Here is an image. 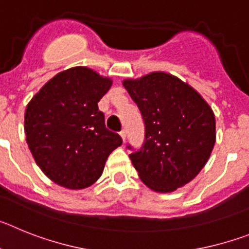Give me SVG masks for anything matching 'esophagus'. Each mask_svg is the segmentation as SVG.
I'll use <instances>...</instances> for the list:
<instances>
[{
    "instance_id": "1",
    "label": "esophagus",
    "mask_w": 249,
    "mask_h": 249,
    "mask_svg": "<svg viewBox=\"0 0 249 249\" xmlns=\"http://www.w3.org/2000/svg\"><path fill=\"white\" fill-rule=\"evenodd\" d=\"M120 136H121V138H122L123 142H124V141H126V131H124V129H122V131L120 132Z\"/></svg>"
}]
</instances>
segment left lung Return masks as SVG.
Returning a JSON list of instances; mask_svg holds the SVG:
<instances>
[{
	"mask_svg": "<svg viewBox=\"0 0 249 249\" xmlns=\"http://www.w3.org/2000/svg\"><path fill=\"white\" fill-rule=\"evenodd\" d=\"M122 83L146 127L143 146L129 155L141 181L158 193L183 187L201 172L214 147L211 106L192 86L166 72Z\"/></svg>",
	"mask_w": 249,
	"mask_h": 249,
	"instance_id": "obj_1",
	"label": "left lung"
}]
</instances>
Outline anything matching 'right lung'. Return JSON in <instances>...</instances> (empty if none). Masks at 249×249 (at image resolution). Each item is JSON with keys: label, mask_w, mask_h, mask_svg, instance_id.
<instances>
[{"label": "right lung", "mask_w": 249, "mask_h": 249, "mask_svg": "<svg viewBox=\"0 0 249 249\" xmlns=\"http://www.w3.org/2000/svg\"><path fill=\"white\" fill-rule=\"evenodd\" d=\"M112 80L92 68L72 67L52 77L28 102L25 133L43 173L68 190L87 188L101 177L122 138L106 128L98 102Z\"/></svg>", "instance_id": "add662e5"}]
</instances>
